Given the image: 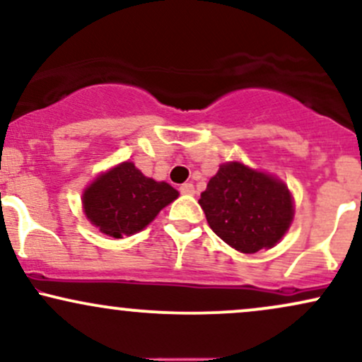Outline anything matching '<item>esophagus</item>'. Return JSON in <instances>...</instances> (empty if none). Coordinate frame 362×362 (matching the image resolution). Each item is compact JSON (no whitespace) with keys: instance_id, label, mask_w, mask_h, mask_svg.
Listing matches in <instances>:
<instances>
[{"instance_id":"34e87169","label":"esophagus","mask_w":362,"mask_h":362,"mask_svg":"<svg viewBox=\"0 0 362 362\" xmlns=\"http://www.w3.org/2000/svg\"><path fill=\"white\" fill-rule=\"evenodd\" d=\"M178 190H180V194H184V195H192L195 192L194 185L190 184V182H187V184H182L180 189H178Z\"/></svg>"}]
</instances>
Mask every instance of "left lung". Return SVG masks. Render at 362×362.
<instances>
[{
	"label": "left lung",
	"mask_w": 362,
	"mask_h": 362,
	"mask_svg": "<svg viewBox=\"0 0 362 362\" xmlns=\"http://www.w3.org/2000/svg\"><path fill=\"white\" fill-rule=\"evenodd\" d=\"M199 204L211 230L243 253L274 247L293 219L286 185L236 161L219 167Z\"/></svg>",
	"instance_id": "8db88e82"
}]
</instances>
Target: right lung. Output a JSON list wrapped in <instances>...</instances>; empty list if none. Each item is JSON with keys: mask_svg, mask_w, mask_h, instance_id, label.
Segmentation results:
<instances>
[{"mask_svg": "<svg viewBox=\"0 0 362 362\" xmlns=\"http://www.w3.org/2000/svg\"><path fill=\"white\" fill-rule=\"evenodd\" d=\"M178 192L167 182L144 177L126 161L103 173L83 194V207L102 233L122 238L134 235L175 201Z\"/></svg>", "mask_w": 362, "mask_h": 362, "instance_id": "1", "label": "right lung"}]
</instances>
